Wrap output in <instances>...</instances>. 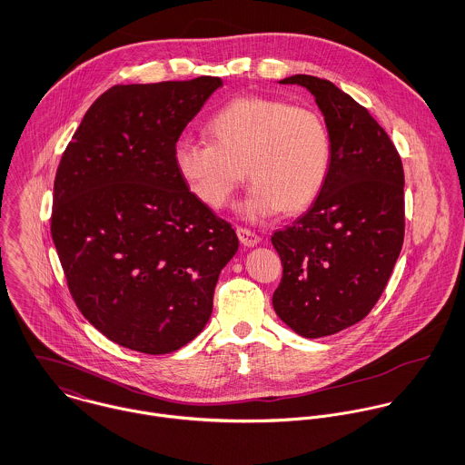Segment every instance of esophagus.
Returning a JSON list of instances; mask_svg holds the SVG:
<instances>
[{"label": "esophagus", "instance_id": "34e87169", "mask_svg": "<svg viewBox=\"0 0 465 465\" xmlns=\"http://www.w3.org/2000/svg\"><path fill=\"white\" fill-rule=\"evenodd\" d=\"M237 235H239V241L248 248H253L261 242V237L253 230H248V228H237Z\"/></svg>", "mask_w": 465, "mask_h": 465}]
</instances>
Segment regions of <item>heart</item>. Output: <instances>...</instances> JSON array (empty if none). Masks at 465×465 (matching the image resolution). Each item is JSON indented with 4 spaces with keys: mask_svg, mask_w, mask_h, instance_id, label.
Listing matches in <instances>:
<instances>
[{
    "mask_svg": "<svg viewBox=\"0 0 465 465\" xmlns=\"http://www.w3.org/2000/svg\"><path fill=\"white\" fill-rule=\"evenodd\" d=\"M210 143L180 136L174 169L208 208H224L246 176L253 182L239 212L261 221L307 208L327 180L331 138L322 116L280 98L242 94L206 122Z\"/></svg>",
    "mask_w": 465,
    "mask_h": 465,
    "instance_id": "1",
    "label": "heart"
}]
</instances>
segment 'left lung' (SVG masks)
I'll use <instances>...</instances> for the list:
<instances>
[{
  "label": "left lung",
  "mask_w": 465,
  "mask_h": 465,
  "mask_svg": "<svg viewBox=\"0 0 465 465\" xmlns=\"http://www.w3.org/2000/svg\"><path fill=\"white\" fill-rule=\"evenodd\" d=\"M314 94L331 138L327 180L311 208L273 233L280 320L303 338L361 322L382 294L404 241V171L386 131L331 81L292 75Z\"/></svg>",
  "instance_id": "obj_1"
}]
</instances>
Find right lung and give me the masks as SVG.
<instances>
[{
  "mask_svg": "<svg viewBox=\"0 0 465 465\" xmlns=\"http://www.w3.org/2000/svg\"><path fill=\"white\" fill-rule=\"evenodd\" d=\"M221 86L206 75L113 86L61 158L50 228L68 289L94 329L125 349L185 347L237 253L232 224L188 192L173 163L174 142Z\"/></svg>",
  "mask_w": 465,
  "mask_h": 465,
  "instance_id": "right-lung-1",
  "label": "right lung"
}]
</instances>
